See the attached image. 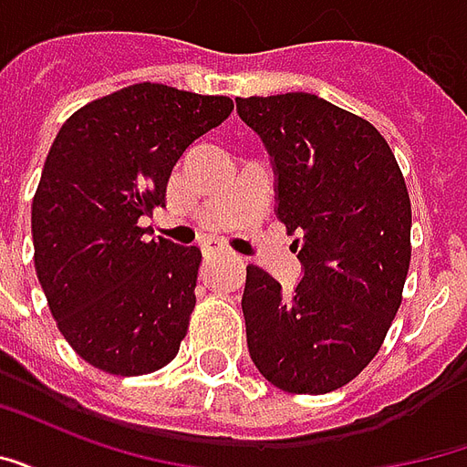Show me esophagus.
<instances>
[{
    "instance_id": "esophagus-1",
    "label": "esophagus",
    "mask_w": 467,
    "mask_h": 467,
    "mask_svg": "<svg viewBox=\"0 0 467 467\" xmlns=\"http://www.w3.org/2000/svg\"><path fill=\"white\" fill-rule=\"evenodd\" d=\"M202 250L207 254H214V253H227V247H224L220 240H214V237H210V240H204L202 243Z\"/></svg>"
}]
</instances>
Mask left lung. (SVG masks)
I'll list each match as a JSON object with an SVG mask.
<instances>
[{
    "label": "left lung",
    "instance_id": "8db88e82",
    "mask_svg": "<svg viewBox=\"0 0 467 467\" xmlns=\"http://www.w3.org/2000/svg\"><path fill=\"white\" fill-rule=\"evenodd\" d=\"M277 174V217L297 234L293 293L250 265L247 348L275 388L323 395L378 355L410 267V197L398 160L368 119L307 92L237 97Z\"/></svg>",
    "mask_w": 467,
    "mask_h": 467
}]
</instances>
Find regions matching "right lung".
Returning a JSON list of instances; mask_svg holds the SVG:
<instances>
[{"label": "right lung", "instance_id": "1", "mask_svg": "<svg viewBox=\"0 0 467 467\" xmlns=\"http://www.w3.org/2000/svg\"><path fill=\"white\" fill-rule=\"evenodd\" d=\"M233 99L140 82L69 117L32 200V240L49 313L72 350L109 375L172 360L194 310L200 247L150 240L140 217L164 204L190 144Z\"/></svg>", "mask_w": 467, "mask_h": 467}]
</instances>
